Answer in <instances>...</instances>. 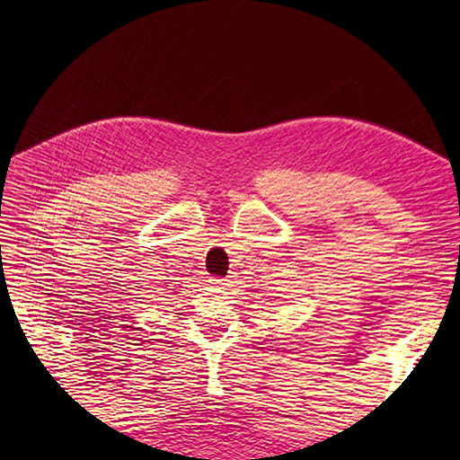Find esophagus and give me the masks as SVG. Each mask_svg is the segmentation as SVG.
Wrapping results in <instances>:
<instances>
[{
	"label": "esophagus",
	"mask_w": 460,
	"mask_h": 460,
	"mask_svg": "<svg viewBox=\"0 0 460 460\" xmlns=\"http://www.w3.org/2000/svg\"><path fill=\"white\" fill-rule=\"evenodd\" d=\"M209 282H211V285H215V287H221V288H229V287H233V280H231V277H227V279L213 277V279H209Z\"/></svg>",
	"instance_id": "obj_1"
}]
</instances>
